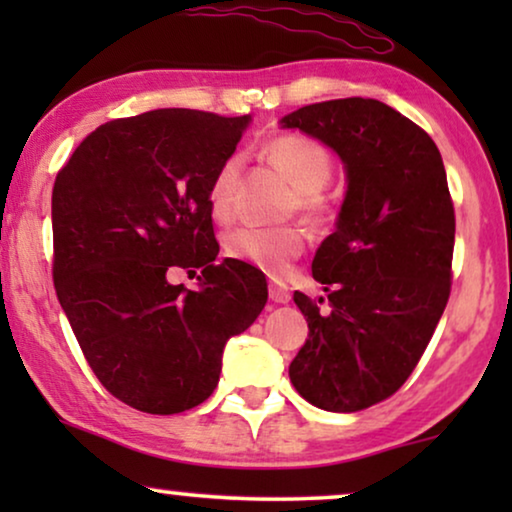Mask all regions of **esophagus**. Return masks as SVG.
Instances as JSON below:
<instances>
[{
    "mask_svg": "<svg viewBox=\"0 0 512 512\" xmlns=\"http://www.w3.org/2000/svg\"><path fill=\"white\" fill-rule=\"evenodd\" d=\"M270 300L272 303H289L291 300V289L286 284H282V282H272L270 284Z\"/></svg>",
    "mask_w": 512,
    "mask_h": 512,
    "instance_id": "1",
    "label": "esophagus"
}]
</instances>
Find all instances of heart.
Returning a JSON list of instances; mask_svg holds the SVG:
<instances>
[{"mask_svg": "<svg viewBox=\"0 0 512 512\" xmlns=\"http://www.w3.org/2000/svg\"><path fill=\"white\" fill-rule=\"evenodd\" d=\"M263 156L296 188L291 209L307 219L324 221L333 207L324 188L333 177V156L317 139L305 135H279L263 146ZM240 179V158L230 156L216 167L207 188V205L216 221L228 223L235 214V188ZM305 233L298 226L263 228L240 226L226 235V254L268 275H284L293 258L303 254Z\"/></svg>", "mask_w": 512, "mask_h": 512, "instance_id": "b5f03b06", "label": "heart"}]
</instances>
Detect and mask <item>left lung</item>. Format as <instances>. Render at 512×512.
Returning a JSON list of instances; mask_svg holds the SVG:
<instances>
[{
    "mask_svg": "<svg viewBox=\"0 0 512 512\" xmlns=\"http://www.w3.org/2000/svg\"><path fill=\"white\" fill-rule=\"evenodd\" d=\"M282 123L338 151L349 179L338 230L312 261L328 298L293 293L310 340L289 377L307 403L359 412L403 387L450 298L454 205L445 165L417 123L370 97L307 104Z\"/></svg>",
    "mask_w": 512,
    "mask_h": 512,
    "instance_id": "1",
    "label": "left lung"
}]
</instances>
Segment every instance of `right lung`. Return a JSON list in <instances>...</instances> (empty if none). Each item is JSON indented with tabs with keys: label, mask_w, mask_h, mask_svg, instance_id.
I'll return each instance as SVG.
<instances>
[{
	"label": "right lung",
	"mask_w": 512,
	"mask_h": 512,
	"mask_svg": "<svg viewBox=\"0 0 512 512\" xmlns=\"http://www.w3.org/2000/svg\"><path fill=\"white\" fill-rule=\"evenodd\" d=\"M249 116L156 109L76 146L53 186V282L102 387L130 408L177 415L212 396L228 338L254 324L268 284L216 263L207 188ZM201 270L188 292L166 277Z\"/></svg>",
	"instance_id": "1"
}]
</instances>
